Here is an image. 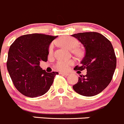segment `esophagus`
<instances>
[{
	"mask_svg": "<svg viewBox=\"0 0 124 124\" xmlns=\"http://www.w3.org/2000/svg\"><path fill=\"white\" fill-rule=\"evenodd\" d=\"M60 74H61V75H65V76H68V75H69V74L68 73H66V72H60Z\"/></svg>",
	"mask_w": 124,
	"mask_h": 124,
	"instance_id": "1",
	"label": "esophagus"
}]
</instances>
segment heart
<instances>
[{
    "label": "heart",
    "instance_id": "1",
    "mask_svg": "<svg viewBox=\"0 0 124 124\" xmlns=\"http://www.w3.org/2000/svg\"><path fill=\"white\" fill-rule=\"evenodd\" d=\"M58 42L61 46L65 47L70 50L76 48L78 45V41H77V39L75 38L70 37V36H63V37L60 38ZM54 44L52 43L49 47V54H52L54 52ZM74 52L76 54H79L80 52L78 50H74ZM73 64H74V61L72 60H61L56 63V64H55V68L58 70H61V71H66L69 69V67Z\"/></svg>",
    "mask_w": 124,
    "mask_h": 124
}]
</instances>
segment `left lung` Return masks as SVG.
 <instances>
[{"mask_svg":"<svg viewBox=\"0 0 124 124\" xmlns=\"http://www.w3.org/2000/svg\"><path fill=\"white\" fill-rule=\"evenodd\" d=\"M85 49L80 66L75 70L86 69V75H80L72 86L78 94L87 97L99 94L109 84L116 67V57L110 41L97 32L79 33L71 35Z\"/></svg>","mask_w":124,"mask_h":124,"instance_id":"1","label":"left lung"}]
</instances>
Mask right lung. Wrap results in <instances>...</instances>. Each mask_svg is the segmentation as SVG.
<instances>
[{
    "mask_svg": "<svg viewBox=\"0 0 124 124\" xmlns=\"http://www.w3.org/2000/svg\"><path fill=\"white\" fill-rule=\"evenodd\" d=\"M54 36L41 33L22 35L10 46L7 66L16 89L29 97L41 96L47 93L58 72H46L39 66L47 61L49 47Z\"/></svg>",
    "mask_w": 124,
    "mask_h": 124,
    "instance_id": "add662e5",
    "label": "right lung"
}]
</instances>
